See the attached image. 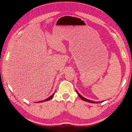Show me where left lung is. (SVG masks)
Listing matches in <instances>:
<instances>
[{
  "instance_id": "8db88e82",
  "label": "left lung",
  "mask_w": 132,
  "mask_h": 132,
  "mask_svg": "<svg viewBox=\"0 0 132 132\" xmlns=\"http://www.w3.org/2000/svg\"><path fill=\"white\" fill-rule=\"evenodd\" d=\"M76 92H77V94H78V95L80 96V97L82 99L83 101H86V102H89V103H101V102H103V101H102V102H94V101H90V100H89V99H87L86 98H84V97H83L82 96V95H81L80 94H79L78 93V92L77 90H76Z\"/></svg>"
}]
</instances>
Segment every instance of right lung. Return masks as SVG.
I'll use <instances>...</instances> for the list:
<instances>
[{
  "mask_svg": "<svg viewBox=\"0 0 132 132\" xmlns=\"http://www.w3.org/2000/svg\"><path fill=\"white\" fill-rule=\"evenodd\" d=\"M54 93L53 94H52V95H51L50 96H49V97L48 98H47V99H45V100H43V101H39V102H38L39 103H40V102H45V101H49V100H50L51 99H52V98H53V96H54Z\"/></svg>",
  "mask_w": 132,
  "mask_h": 132,
  "instance_id": "right-lung-1",
  "label": "right lung"
}]
</instances>
